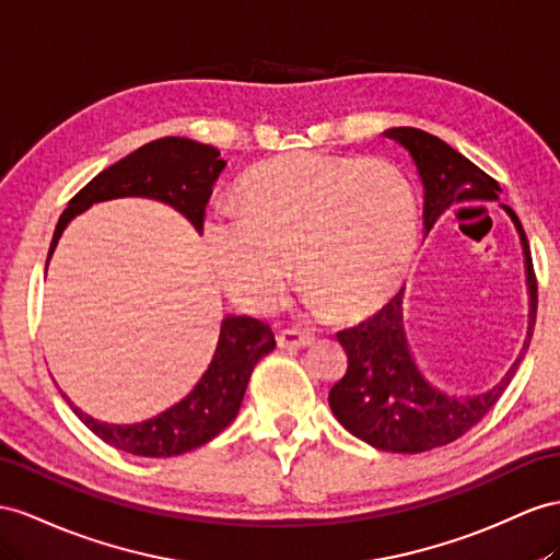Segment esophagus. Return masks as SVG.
<instances>
[{"label":"esophagus","mask_w":560,"mask_h":560,"mask_svg":"<svg viewBox=\"0 0 560 560\" xmlns=\"http://www.w3.org/2000/svg\"><path fill=\"white\" fill-rule=\"evenodd\" d=\"M279 348H310L314 342V334L310 331H300V328H283L277 336Z\"/></svg>","instance_id":"esophagus-1"}]
</instances>
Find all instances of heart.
<instances>
[{"label":"heart","mask_w":560,"mask_h":560,"mask_svg":"<svg viewBox=\"0 0 560 560\" xmlns=\"http://www.w3.org/2000/svg\"><path fill=\"white\" fill-rule=\"evenodd\" d=\"M236 210L238 218L208 220L203 241L224 291L255 314L283 300L291 257L317 310H376L419 246L417 191L383 158L279 155L243 177Z\"/></svg>","instance_id":"b5f03b06"}]
</instances>
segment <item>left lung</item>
<instances>
[{"mask_svg": "<svg viewBox=\"0 0 560 560\" xmlns=\"http://www.w3.org/2000/svg\"><path fill=\"white\" fill-rule=\"evenodd\" d=\"M411 153L423 182V224L433 229L442 212L466 200H497L499 184L472 165L466 155L454 151L440 137L417 127H393L383 132ZM513 220L523 243L525 275L529 293L527 340L509 374L492 390L480 395H450L428 383L409 352L402 326L405 289L374 317L338 334L340 346L348 352V371L331 393L334 417L354 438L371 447L397 454H417L442 447L480 423L497 399L504 395L533 338L537 317V277L533 269L525 229L509 206H501Z\"/></svg>", "mask_w": 560, "mask_h": 560, "instance_id": "8db88e82", "label": "left lung"}]
</instances>
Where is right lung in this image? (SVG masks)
<instances>
[{
    "label": "right lung",
    "instance_id": "obj_1",
    "mask_svg": "<svg viewBox=\"0 0 560 560\" xmlns=\"http://www.w3.org/2000/svg\"><path fill=\"white\" fill-rule=\"evenodd\" d=\"M224 167L226 161L218 149L194 139L163 137L143 143L116 165L98 172L84 189L68 200V208L56 224L47 265L68 222L94 203L110 198L141 196L161 200L182 212L200 234L212 186ZM275 346L277 340L269 324L253 317H226L212 362L196 388L175 407L141 423L118 425L96 421L66 395L63 399L75 411V417L110 447L153 458L177 456L210 442L236 419L255 364L275 350Z\"/></svg>",
    "mask_w": 560,
    "mask_h": 560
}]
</instances>
